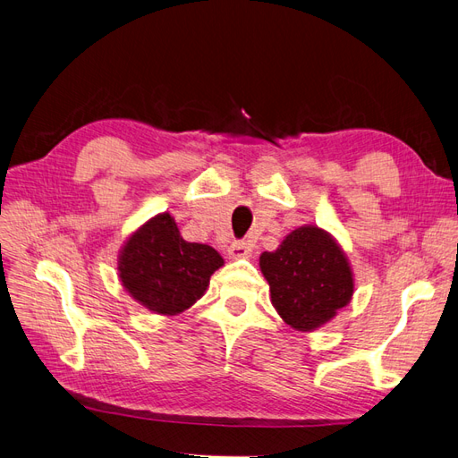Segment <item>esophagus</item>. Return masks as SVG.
Instances as JSON below:
<instances>
[{
	"label": "esophagus",
	"instance_id": "obj_1",
	"mask_svg": "<svg viewBox=\"0 0 458 458\" xmlns=\"http://www.w3.org/2000/svg\"><path fill=\"white\" fill-rule=\"evenodd\" d=\"M252 244L246 242V241H234L231 246H229V256L231 258H250L252 254Z\"/></svg>",
	"mask_w": 458,
	"mask_h": 458
}]
</instances>
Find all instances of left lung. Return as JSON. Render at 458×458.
Listing matches in <instances>:
<instances>
[{
	"instance_id": "obj_1",
	"label": "left lung",
	"mask_w": 458,
	"mask_h": 458,
	"mask_svg": "<svg viewBox=\"0 0 458 458\" xmlns=\"http://www.w3.org/2000/svg\"><path fill=\"white\" fill-rule=\"evenodd\" d=\"M259 267L271 288V303L298 330L325 325L353 294V275L340 246L318 227H300L275 252H263Z\"/></svg>"
}]
</instances>
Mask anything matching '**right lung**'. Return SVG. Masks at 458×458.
Here are the masks:
<instances>
[{"instance_id":"right-lung-1","label":"right lung","mask_w":458,"mask_h":458,"mask_svg":"<svg viewBox=\"0 0 458 458\" xmlns=\"http://www.w3.org/2000/svg\"><path fill=\"white\" fill-rule=\"evenodd\" d=\"M224 259L212 246L187 242L170 214L152 217L131 234L118 271L128 293L150 311L174 315L191 308Z\"/></svg>"}]
</instances>
